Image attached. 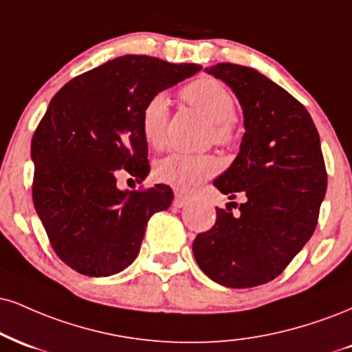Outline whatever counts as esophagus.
I'll return each mask as SVG.
<instances>
[{
	"mask_svg": "<svg viewBox=\"0 0 352 352\" xmlns=\"http://www.w3.org/2000/svg\"><path fill=\"white\" fill-rule=\"evenodd\" d=\"M187 195H184L182 192H175V198H173V206H175V208H182V206L187 205Z\"/></svg>",
	"mask_w": 352,
	"mask_h": 352,
	"instance_id": "esophagus-1",
	"label": "esophagus"
}]
</instances>
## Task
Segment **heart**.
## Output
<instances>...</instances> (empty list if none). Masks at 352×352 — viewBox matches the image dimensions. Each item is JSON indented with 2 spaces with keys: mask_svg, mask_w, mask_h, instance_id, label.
I'll return each mask as SVG.
<instances>
[{
  "mask_svg": "<svg viewBox=\"0 0 352 352\" xmlns=\"http://www.w3.org/2000/svg\"><path fill=\"white\" fill-rule=\"evenodd\" d=\"M190 107L198 109L213 122L214 141L231 146L236 141L234 98L221 82L214 78H198L182 90ZM168 121V100L164 93H155L144 103L141 131L149 146H164ZM219 162L210 154H170L159 160L154 168L155 180L170 185L180 192H192L218 172Z\"/></svg>",
  "mask_w": 352,
  "mask_h": 352,
  "instance_id": "obj_1",
  "label": "heart"
}]
</instances>
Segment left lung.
<instances>
[{"label":"left lung","instance_id":"left-lung-1","mask_svg":"<svg viewBox=\"0 0 352 352\" xmlns=\"http://www.w3.org/2000/svg\"><path fill=\"white\" fill-rule=\"evenodd\" d=\"M206 74L234 91L245 128L238 157L214 187L231 200L244 193L245 201L238 217L230 206L217 208L214 226L193 241V256L211 280L248 289L274 280L311 238L328 177L318 131L289 91L236 63Z\"/></svg>","mask_w":352,"mask_h":352}]
</instances>
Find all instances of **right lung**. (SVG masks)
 Instances as JSON below:
<instances>
[{
	"label": "right lung",
	"instance_id": "1",
	"mask_svg": "<svg viewBox=\"0 0 352 352\" xmlns=\"http://www.w3.org/2000/svg\"><path fill=\"white\" fill-rule=\"evenodd\" d=\"M122 55L85 72L55 93L31 142L32 201L55 254L88 277H108L138 257L149 218L173 200L167 185L128 192L120 172L149 173L141 131L144 103L200 72Z\"/></svg>",
	"mask_w": 352,
	"mask_h": 352
}]
</instances>
